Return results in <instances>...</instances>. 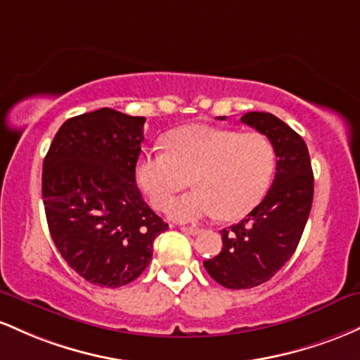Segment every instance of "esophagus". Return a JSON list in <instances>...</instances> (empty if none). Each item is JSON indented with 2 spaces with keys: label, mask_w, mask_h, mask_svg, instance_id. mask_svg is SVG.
<instances>
[{
  "label": "esophagus",
  "mask_w": 360,
  "mask_h": 360,
  "mask_svg": "<svg viewBox=\"0 0 360 360\" xmlns=\"http://www.w3.org/2000/svg\"><path fill=\"white\" fill-rule=\"evenodd\" d=\"M180 229H181V231H184V233H187V234H193V236L200 233V229H199V228H193V226H181Z\"/></svg>",
  "instance_id": "esophagus-1"
}]
</instances>
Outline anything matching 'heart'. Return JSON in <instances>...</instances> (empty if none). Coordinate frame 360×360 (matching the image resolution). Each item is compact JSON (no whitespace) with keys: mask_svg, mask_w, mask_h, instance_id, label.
Instances as JSON below:
<instances>
[{"mask_svg":"<svg viewBox=\"0 0 360 360\" xmlns=\"http://www.w3.org/2000/svg\"><path fill=\"white\" fill-rule=\"evenodd\" d=\"M165 148L137 158L136 184L163 211L192 176L196 191L169 206V217L181 223L214 214L224 221L246 216L264 199L276 169V149L260 132L192 124L169 132Z\"/></svg>","mask_w":360,"mask_h":360,"instance_id":"1","label":"heart"}]
</instances>
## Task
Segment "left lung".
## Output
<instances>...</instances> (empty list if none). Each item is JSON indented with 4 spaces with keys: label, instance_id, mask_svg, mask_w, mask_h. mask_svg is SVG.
Segmentation results:
<instances>
[{
    "label": "left lung",
    "instance_id": "obj_1",
    "mask_svg": "<svg viewBox=\"0 0 360 360\" xmlns=\"http://www.w3.org/2000/svg\"><path fill=\"white\" fill-rule=\"evenodd\" d=\"M241 122L272 141L277 167L264 200L221 231L219 255L204 262L209 276L228 289L255 288L284 267L304 231L314 192L308 146L296 131L269 112H248Z\"/></svg>",
    "mask_w": 360,
    "mask_h": 360
}]
</instances>
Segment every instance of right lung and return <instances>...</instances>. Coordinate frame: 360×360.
I'll list each match as a JSON object with an SVG mask.
<instances>
[{"label": "right lung", "instance_id": "obj_1", "mask_svg": "<svg viewBox=\"0 0 360 360\" xmlns=\"http://www.w3.org/2000/svg\"><path fill=\"white\" fill-rule=\"evenodd\" d=\"M144 122L107 107L71 117L44 158L42 199L52 240L66 264L100 288L139 277L155 238L168 229L136 185Z\"/></svg>", "mask_w": 360, "mask_h": 360}]
</instances>
